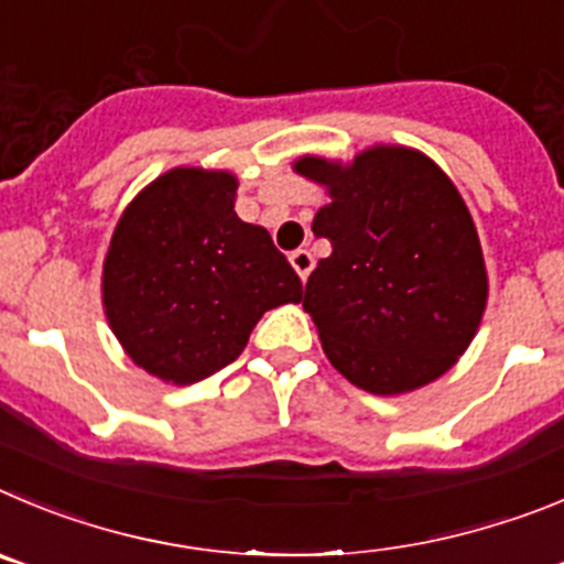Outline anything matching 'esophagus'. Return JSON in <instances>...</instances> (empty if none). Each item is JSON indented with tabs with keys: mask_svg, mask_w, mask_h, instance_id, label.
Listing matches in <instances>:
<instances>
[{
	"mask_svg": "<svg viewBox=\"0 0 564 564\" xmlns=\"http://www.w3.org/2000/svg\"><path fill=\"white\" fill-rule=\"evenodd\" d=\"M289 261H292L294 272H297V275H301L303 281H306V278H308V272H312V267H314V258H312V252H308V250H294L292 256H289Z\"/></svg>",
	"mask_w": 564,
	"mask_h": 564,
	"instance_id": "34e87169",
	"label": "esophagus"
}]
</instances>
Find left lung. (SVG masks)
I'll list each match as a JSON object with an SVG mask.
<instances>
[{"mask_svg":"<svg viewBox=\"0 0 564 564\" xmlns=\"http://www.w3.org/2000/svg\"><path fill=\"white\" fill-rule=\"evenodd\" d=\"M326 185L314 236L332 241L303 292L323 351L357 388L395 395L458 362L486 308L484 250L449 176L421 151L373 145L351 165L301 156Z\"/></svg>","mask_w":564,"mask_h":564,"instance_id":"left-lung-1","label":"left lung"}]
</instances>
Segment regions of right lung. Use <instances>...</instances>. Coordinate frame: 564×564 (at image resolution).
Instances as JSON below:
<instances>
[{"label": "right lung", "mask_w": 564, "mask_h": 564, "mask_svg": "<svg viewBox=\"0 0 564 564\" xmlns=\"http://www.w3.org/2000/svg\"><path fill=\"white\" fill-rule=\"evenodd\" d=\"M236 176L174 169L120 216L104 261V308L131 359L194 384L245 351L263 312L303 283L270 232L236 216Z\"/></svg>", "instance_id": "1"}]
</instances>
